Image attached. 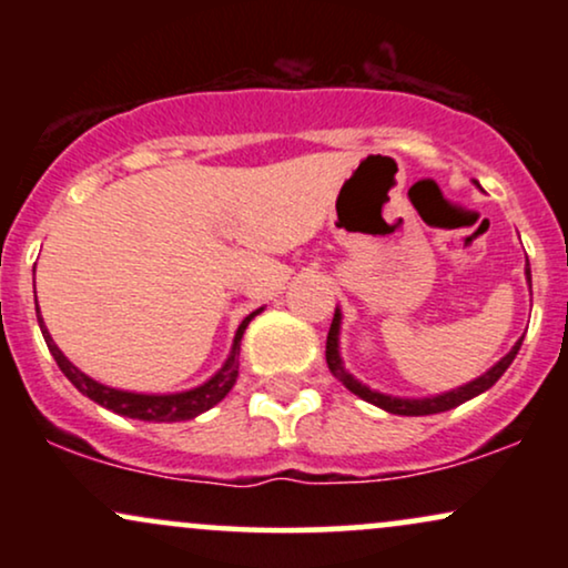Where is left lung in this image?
Listing matches in <instances>:
<instances>
[{"instance_id": "obj_1", "label": "left lung", "mask_w": 568, "mask_h": 568, "mask_svg": "<svg viewBox=\"0 0 568 568\" xmlns=\"http://www.w3.org/2000/svg\"><path fill=\"white\" fill-rule=\"evenodd\" d=\"M526 280H529V283H531L529 264H526ZM338 328H342V312L336 310L334 323H331V331H328V342H325V361H328L331 374H334L336 379L349 389V393H355L357 397H363V400H368V403H374V406L389 410V414H400V416L440 414V410L456 408V406H462V403H465V400H470V397L486 393V389L494 387L499 376L505 374L507 368H510V363L515 361V355H518V349H520V342H524V338H518V342H515V347L507 352L505 357H501L497 366L488 368L484 376H478V379H475V382L465 384V387H456V389H452V393L433 395V397H393V395L376 393V389L366 387V384L357 382L355 376H352L349 371L344 368L342 355H338Z\"/></svg>"}]
</instances>
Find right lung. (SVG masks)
<instances>
[{
  "label": "right lung",
  "instance_id": "add662e5",
  "mask_svg": "<svg viewBox=\"0 0 568 568\" xmlns=\"http://www.w3.org/2000/svg\"><path fill=\"white\" fill-rule=\"evenodd\" d=\"M258 312L262 310L251 312V315L240 323L237 334H234L230 357H226L224 366H221L211 379L200 384V387L186 389V393H173V395L128 393V389H114V387H106V384L90 379L88 374H82V371L77 368L74 363H69L67 355L58 349L53 336H50L48 328H44V321L39 317V306H37V321H39V328H42L44 342H48L50 355L55 357L58 368L67 374V379L74 384L82 395H88L90 400L98 403V406L114 410V414L120 416H130V419H141V422H186V419H194V416H200L202 410L213 408L219 400H224L226 393L234 387V382H237V368H240V338H243L247 323H251Z\"/></svg>",
  "mask_w": 568,
  "mask_h": 568
}]
</instances>
